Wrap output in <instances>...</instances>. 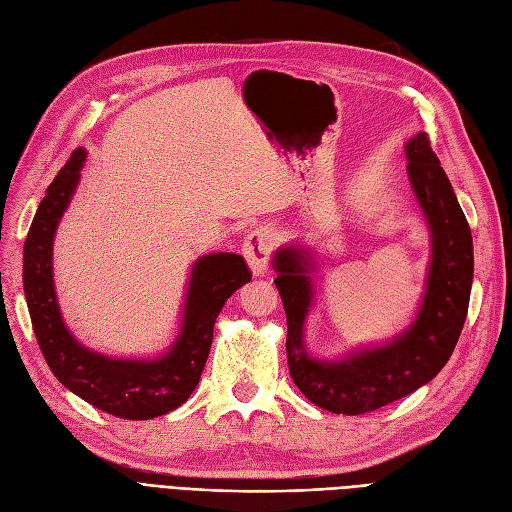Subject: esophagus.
<instances>
[{
  "instance_id": "esophagus-1",
  "label": "esophagus",
  "mask_w": 512,
  "mask_h": 512,
  "mask_svg": "<svg viewBox=\"0 0 512 512\" xmlns=\"http://www.w3.org/2000/svg\"><path fill=\"white\" fill-rule=\"evenodd\" d=\"M273 231L269 226H258L243 241V256L248 260L252 271L262 275L269 269V260L273 254Z\"/></svg>"
}]
</instances>
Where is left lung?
I'll return each instance as SVG.
<instances>
[{"label":"left lung","instance_id":"left-lung-1","mask_svg":"<svg viewBox=\"0 0 512 512\" xmlns=\"http://www.w3.org/2000/svg\"><path fill=\"white\" fill-rule=\"evenodd\" d=\"M404 150L411 186L432 231V262L417 320L396 341L341 362L311 358L303 345L311 305L309 254L298 245L275 254V286L288 320L290 377L313 404L332 413H370L415 392L447 364L466 322L474 269L468 220L428 133H417Z\"/></svg>","mask_w":512,"mask_h":512}]
</instances>
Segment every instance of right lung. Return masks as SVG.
Segmentation results:
<instances>
[{
  "instance_id": "obj_1",
  "label": "right lung",
  "mask_w": 512,
  "mask_h": 512,
  "mask_svg": "<svg viewBox=\"0 0 512 512\" xmlns=\"http://www.w3.org/2000/svg\"><path fill=\"white\" fill-rule=\"evenodd\" d=\"M84 150L69 156L46 190L29 226L23 252V284L35 339L55 377L99 411L122 419H152L188 400L201 379L226 298L248 284L252 271L239 254H207L192 267L184 324L169 354L146 360H114L82 347L63 324L52 286V239L72 199Z\"/></svg>"
}]
</instances>
